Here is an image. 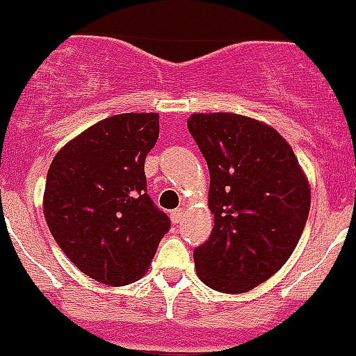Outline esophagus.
<instances>
[{
	"label": "esophagus",
	"instance_id": "1",
	"mask_svg": "<svg viewBox=\"0 0 356 356\" xmlns=\"http://www.w3.org/2000/svg\"><path fill=\"white\" fill-rule=\"evenodd\" d=\"M183 213H185V211H183V207H178V209H175L173 213H171V221H173V223H179V221H181V218H183Z\"/></svg>",
	"mask_w": 356,
	"mask_h": 356
}]
</instances>
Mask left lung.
<instances>
[{"mask_svg":"<svg viewBox=\"0 0 356 356\" xmlns=\"http://www.w3.org/2000/svg\"><path fill=\"white\" fill-rule=\"evenodd\" d=\"M190 135L209 168V241L193 251L197 277L241 294L275 275L296 249L312 188L293 147L277 129L232 112L192 114Z\"/></svg>","mask_w":356,"mask_h":356,"instance_id":"obj_1","label":"left lung"}]
</instances>
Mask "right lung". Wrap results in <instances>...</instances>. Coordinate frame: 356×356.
<instances>
[{
	"mask_svg": "<svg viewBox=\"0 0 356 356\" xmlns=\"http://www.w3.org/2000/svg\"><path fill=\"white\" fill-rule=\"evenodd\" d=\"M157 138L156 112L111 115L67 142L48 170V228L63 254L105 286L143 277L170 230L147 195L145 157Z\"/></svg>",
	"mask_w": 356,
	"mask_h": 356,
	"instance_id": "obj_1",
	"label": "right lung"
}]
</instances>
